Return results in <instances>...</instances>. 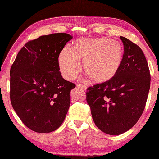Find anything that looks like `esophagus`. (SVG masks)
<instances>
[{
	"label": "esophagus",
	"mask_w": 159,
	"mask_h": 159,
	"mask_svg": "<svg viewBox=\"0 0 159 159\" xmlns=\"http://www.w3.org/2000/svg\"><path fill=\"white\" fill-rule=\"evenodd\" d=\"M77 87H79V88H80V89H84V90H86V89H87V86H85V85L78 84V85H77Z\"/></svg>",
	"instance_id": "1"
}]
</instances>
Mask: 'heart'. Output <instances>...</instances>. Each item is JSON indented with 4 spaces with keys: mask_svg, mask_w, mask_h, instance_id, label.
Instances as JSON below:
<instances>
[{
    "mask_svg": "<svg viewBox=\"0 0 159 159\" xmlns=\"http://www.w3.org/2000/svg\"><path fill=\"white\" fill-rule=\"evenodd\" d=\"M124 49L119 41L108 38H81L73 48L66 47L58 57L60 71L66 80H73L84 70L93 82L102 84L112 79L121 66Z\"/></svg>",
    "mask_w": 159,
    "mask_h": 159,
    "instance_id": "b5f03b06",
    "label": "heart"
}]
</instances>
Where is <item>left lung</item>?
<instances>
[{
	"label": "left lung",
	"instance_id": "obj_1",
	"mask_svg": "<svg viewBox=\"0 0 159 159\" xmlns=\"http://www.w3.org/2000/svg\"><path fill=\"white\" fill-rule=\"evenodd\" d=\"M122 65L109 81L93 85L86 91V102L95 125L111 135L124 133L140 119L146 107L151 74L139 46L124 37Z\"/></svg>",
	"mask_w": 159,
	"mask_h": 159
}]
</instances>
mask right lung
I'll use <instances>...</instances> for the list:
<instances>
[{"label": "right lung", "mask_w": 159, "mask_h": 159, "mask_svg": "<svg viewBox=\"0 0 159 159\" xmlns=\"http://www.w3.org/2000/svg\"><path fill=\"white\" fill-rule=\"evenodd\" d=\"M73 37L66 33L41 36L26 42L10 70V99L20 120L40 133L57 129L70 104L75 85L62 77L58 57Z\"/></svg>", "instance_id": "add662e5"}]
</instances>
